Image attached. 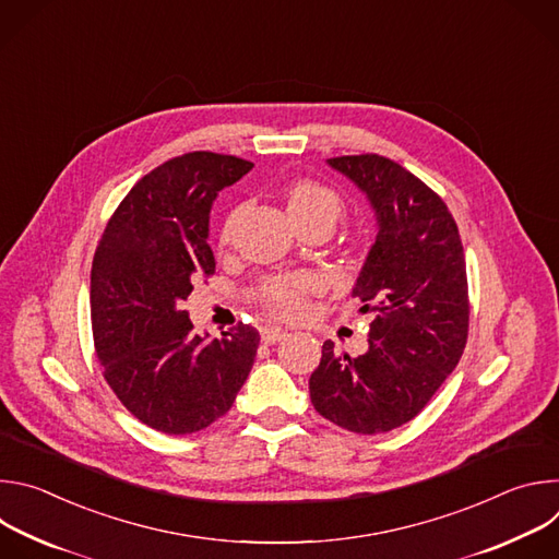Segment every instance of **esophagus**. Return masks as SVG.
I'll return each mask as SVG.
<instances>
[{
	"mask_svg": "<svg viewBox=\"0 0 559 559\" xmlns=\"http://www.w3.org/2000/svg\"><path fill=\"white\" fill-rule=\"evenodd\" d=\"M289 334L285 330H278V328H263L261 330V338L265 345H274V343H281L285 341Z\"/></svg>",
	"mask_w": 559,
	"mask_h": 559,
	"instance_id": "esophagus-1",
	"label": "esophagus"
}]
</instances>
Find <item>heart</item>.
I'll use <instances>...</instances> for the list:
<instances>
[{"label": "heart", "mask_w": 559, "mask_h": 559, "mask_svg": "<svg viewBox=\"0 0 559 559\" xmlns=\"http://www.w3.org/2000/svg\"><path fill=\"white\" fill-rule=\"evenodd\" d=\"M285 205L296 225L302 223H328L334 227L338 218L343 216V201L341 197L318 181L311 179H296L285 188ZM243 214V205H236L229 210L221 225L218 241L223 248H227L234 241L236 223ZM321 289V281L313 274H285V276H270L265 278L257 292L254 298L272 313L274 318H283V321H292V318L302 316L307 309V300L311 294Z\"/></svg>", "instance_id": "b5f03b06"}]
</instances>
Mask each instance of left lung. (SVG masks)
<instances>
[{"label": "left lung", "mask_w": 559, "mask_h": 559, "mask_svg": "<svg viewBox=\"0 0 559 559\" xmlns=\"http://www.w3.org/2000/svg\"><path fill=\"white\" fill-rule=\"evenodd\" d=\"M328 164L352 179L376 212V243L352 289L373 321L362 356L323 343L309 395L330 423L373 436L416 418L464 352V250L447 203L391 158L354 154Z\"/></svg>", "instance_id": "1"}]
</instances>
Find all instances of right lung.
<instances>
[{
	"label": "right lung",
	"mask_w": 559,
	"mask_h": 559,
	"mask_svg": "<svg viewBox=\"0 0 559 559\" xmlns=\"http://www.w3.org/2000/svg\"><path fill=\"white\" fill-rule=\"evenodd\" d=\"M252 168L216 152L170 158L126 194L95 252L91 316L104 378L136 420L168 436L225 416L257 358L254 328L199 336L181 307L216 267L207 246L216 194Z\"/></svg>",
	"instance_id": "1"
}]
</instances>
